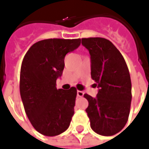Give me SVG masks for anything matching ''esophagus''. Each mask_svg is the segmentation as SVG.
Returning <instances> with one entry per match:
<instances>
[{
  "label": "esophagus",
  "instance_id": "esophagus-1",
  "mask_svg": "<svg viewBox=\"0 0 149 149\" xmlns=\"http://www.w3.org/2000/svg\"><path fill=\"white\" fill-rule=\"evenodd\" d=\"M77 96H78V97H83V96H84V92H83V91H79V90H78V91H77Z\"/></svg>",
  "mask_w": 149,
  "mask_h": 149
}]
</instances>
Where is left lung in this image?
I'll use <instances>...</instances> for the list:
<instances>
[{
    "label": "left lung",
    "mask_w": 149,
    "mask_h": 149,
    "mask_svg": "<svg viewBox=\"0 0 149 149\" xmlns=\"http://www.w3.org/2000/svg\"><path fill=\"white\" fill-rule=\"evenodd\" d=\"M81 43L89 50L91 78L99 91L93 98L85 95L89 106L86 113L91 129L98 134L112 136L123 129L129 118L132 84L123 55L104 38H83Z\"/></svg>",
    "instance_id": "8db88e82"
}]
</instances>
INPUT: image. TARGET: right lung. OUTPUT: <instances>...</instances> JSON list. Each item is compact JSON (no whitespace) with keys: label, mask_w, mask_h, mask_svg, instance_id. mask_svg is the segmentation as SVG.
<instances>
[{"label":"right lung","mask_w":149,"mask_h":149,"mask_svg":"<svg viewBox=\"0 0 149 149\" xmlns=\"http://www.w3.org/2000/svg\"><path fill=\"white\" fill-rule=\"evenodd\" d=\"M80 39H47L26 52L20 68V93L26 115L35 129L56 136L69 128L74 115L77 90L56 89L65 57L80 45Z\"/></svg>","instance_id":"obj_1"}]
</instances>
